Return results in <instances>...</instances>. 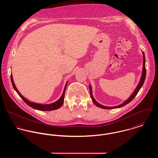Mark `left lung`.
Masks as SVG:
<instances>
[{
  "label": "left lung",
  "instance_id": "left-lung-1",
  "mask_svg": "<svg viewBox=\"0 0 158 158\" xmlns=\"http://www.w3.org/2000/svg\"><path fill=\"white\" fill-rule=\"evenodd\" d=\"M143 53V68H142V75H141V77H140V81L138 84V85L137 86L136 88L135 89V90H134V92L132 93V94L131 95V96L127 99L124 102H123L122 104L119 105H117V106H111V107H110V106H103V105H100V103H98L95 99L93 97V95H92V88H91V86L89 85V92H90V95L91 98H92V100L93 102V103L98 107L99 108H103V109H114V108H120V107H122L126 105H127L128 103H129L131 100H133V99L135 98V95L137 94L138 92L139 91V90L140 89V88H142V86H143V83L145 81V77H146V69H145V55H144V53L142 52Z\"/></svg>",
  "mask_w": 158,
  "mask_h": 158
}]
</instances>
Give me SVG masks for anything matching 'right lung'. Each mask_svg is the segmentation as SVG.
Listing matches in <instances>:
<instances>
[{
	"label": "right lung",
	"instance_id": "right-lung-1",
	"mask_svg": "<svg viewBox=\"0 0 158 158\" xmlns=\"http://www.w3.org/2000/svg\"><path fill=\"white\" fill-rule=\"evenodd\" d=\"M11 83L13 85V88L15 89V90L17 92V93L18 94V95L21 97V98L23 99V100L25 102V103L28 105L29 106H30L31 108L39 110V111H53V110H57L58 108H60L63 104L64 103V94H65V90L66 89V86L68 85V82L66 83L63 93L61 95V97L60 98V99L58 100H57L56 102L50 103V104H40V103H33L31 102H30L29 100H28L27 99H26L25 97H23V95H21V94L19 92V90H18V89L16 87V85H15L13 79V76L12 75H11Z\"/></svg>",
	"mask_w": 158,
	"mask_h": 158
}]
</instances>
